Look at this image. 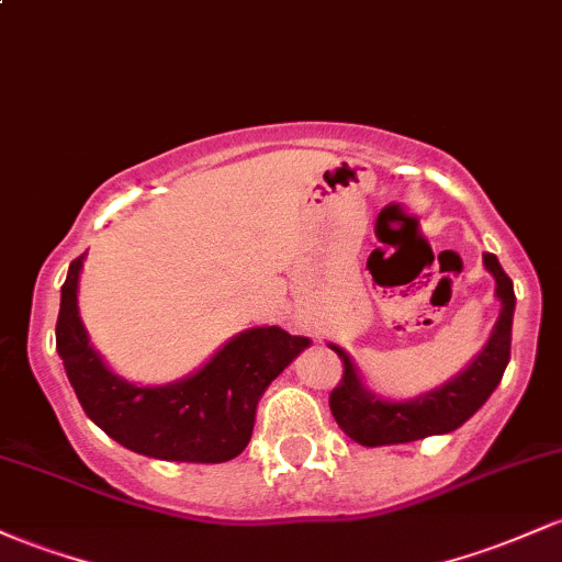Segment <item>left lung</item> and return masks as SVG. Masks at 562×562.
Instances as JSON below:
<instances>
[{"label":"left lung","instance_id":"left-lung-1","mask_svg":"<svg viewBox=\"0 0 562 562\" xmlns=\"http://www.w3.org/2000/svg\"><path fill=\"white\" fill-rule=\"evenodd\" d=\"M483 263L496 280V299L502 310H498L488 344L480 349V355L464 371L456 373L446 384L413 400H384L368 390L349 351L328 344L344 362L341 381L330 392V411L338 427L347 431L351 440L368 448H379L424 440L429 435H448L483 408L509 362L512 317H515V288H512L507 271L502 269L493 252H485Z\"/></svg>","mask_w":562,"mask_h":562}]
</instances>
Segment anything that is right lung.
<instances>
[{"label": "right lung", "mask_w": 562, "mask_h": 562, "mask_svg": "<svg viewBox=\"0 0 562 562\" xmlns=\"http://www.w3.org/2000/svg\"><path fill=\"white\" fill-rule=\"evenodd\" d=\"M88 252L74 258L55 325V349L90 422L140 456L189 464H221L245 451L256 405L271 381L310 347L277 325L232 336L200 371L144 386L125 381L92 349L79 317V274Z\"/></svg>", "instance_id": "obj_1"}]
</instances>
